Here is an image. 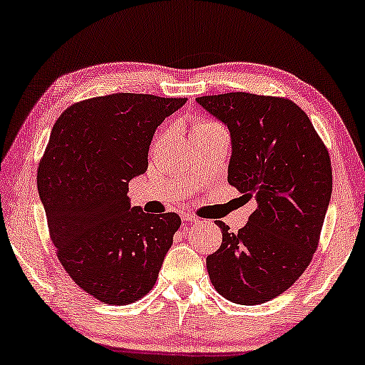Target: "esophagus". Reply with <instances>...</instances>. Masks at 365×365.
I'll return each instance as SVG.
<instances>
[{
	"label": "esophagus",
	"mask_w": 365,
	"mask_h": 365,
	"mask_svg": "<svg viewBox=\"0 0 365 365\" xmlns=\"http://www.w3.org/2000/svg\"><path fill=\"white\" fill-rule=\"evenodd\" d=\"M180 216H182L183 221H190V222L198 221V217H196L195 214H192L190 211H182V212H180Z\"/></svg>",
	"instance_id": "1"
}]
</instances>
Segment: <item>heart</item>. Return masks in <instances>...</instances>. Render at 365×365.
I'll return each mask as SVG.
<instances>
[{
    "instance_id": "b5f03b06",
    "label": "heart",
    "mask_w": 365,
    "mask_h": 365,
    "mask_svg": "<svg viewBox=\"0 0 365 365\" xmlns=\"http://www.w3.org/2000/svg\"><path fill=\"white\" fill-rule=\"evenodd\" d=\"M207 125H214V123H210V121H200L198 126H207Z\"/></svg>"
}]
</instances>
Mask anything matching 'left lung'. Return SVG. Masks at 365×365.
<instances>
[{
  "label": "left lung",
  "mask_w": 365,
  "mask_h": 365,
  "mask_svg": "<svg viewBox=\"0 0 365 365\" xmlns=\"http://www.w3.org/2000/svg\"><path fill=\"white\" fill-rule=\"evenodd\" d=\"M196 103L227 126V180L257 201L239 232L219 221L222 244L206 258L212 286L242 305L268 302L307 268L329 200L331 162L300 107L289 99L229 92Z\"/></svg>",
  "instance_id": "1"
}]
</instances>
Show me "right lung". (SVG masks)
Segmentation results:
<instances>
[{
  "instance_id": "1",
  "label": "right lung",
  "mask_w": 365,
  "mask_h": 365,
  "mask_svg": "<svg viewBox=\"0 0 365 365\" xmlns=\"http://www.w3.org/2000/svg\"><path fill=\"white\" fill-rule=\"evenodd\" d=\"M187 99L94 97L60 115L37 172L50 237L66 273L92 297L125 305L151 291L180 216L131 206L158 126Z\"/></svg>"
}]
</instances>
